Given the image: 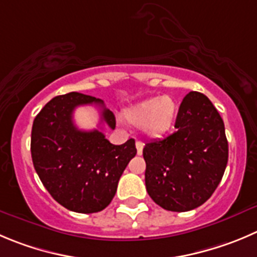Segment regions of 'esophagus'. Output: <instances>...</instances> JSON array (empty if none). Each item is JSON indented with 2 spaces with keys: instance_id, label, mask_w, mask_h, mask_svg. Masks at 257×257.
Here are the masks:
<instances>
[{
  "instance_id": "1",
  "label": "esophagus",
  "mask_w": 257,
  "mask_h": 257,
  "mask_svg": "<svg viewBox=\"0 0 257 257\" xmlns=\"http://www.w3.org/2000/svg\"><path fill=\"white\" fill-rule=\"evenodd\" d=\"M136 149H138V155H143L144 143H141V141H136Z\"/></svg>"
}]
</instances>
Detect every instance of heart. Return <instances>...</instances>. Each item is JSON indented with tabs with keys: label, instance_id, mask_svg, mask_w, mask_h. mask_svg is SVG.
<instances>
[{
	"label": "heart",
	"instance_id": "b5f03b06",
	"mask_svg": "<svg viewBox=\"0 0 257 257\" xmlns=\"http://www.w3.org/2000/svg\"><path fill=\"white\" fill-rule=\"evenodd\" d=\"M178 107L169 96L155 97L140 102L124 112V117L131 124L143 127L150 138H161L172 128L177 117Z\"/></svg>",
	"mask_w": 257,
	"mask_h": 257
}]
</instances>
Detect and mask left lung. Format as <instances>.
Here are the masks:
<instances>
[{"label": "left lung", "mask_w": 257, "mask_h": 257, "mask_svg": "<svg viewBox=\"0 0 257 257\" xmlns=\"http://www.w3.org/2000/svg\"><path fill=\"white\" fill-rule=\"evenodd\" d=\"M175 128L144 148L145 184L161 208L187 212L202 206L218 187L228 161V143L223 119L199 92L184 97Z\"/></svg>", "instance_id": "1"}]
</instances>
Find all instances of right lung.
I'll use <instances>...</instances> for the list:
<instances>
[{
  "instance_id": "right-lung-1",
  "label": "right lung",
  "mask_w": 257,
  "mask_h": 257,
  "mask_svg": "<svg viewBox=\"0 0 257 257\" xmlns=\"http://www.w3.org/2000/svg\"><path fill=\"white\" fill-rule=\"evenodd\" d=\"M93 103L114 130V114L103 101L78 92L49 101L31 130V158L41 183L58 203L78 213H96L111 203L122 173L138 153L134 139L113 145L102 131L75 126V107Z\"/></svg>"
}]
</instances>
